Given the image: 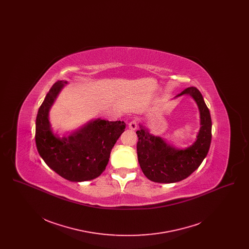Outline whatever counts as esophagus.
<instances>
[{
    "instance_id": "34e87169",
    "label": "esophagus",
    "mask_w": 249,
    "mask_h": 249,
    "mask_svg": "<svg viewBox=\"0 0 249 249\" xmlns=\"http://www.w3.org/2000/svg\"><path fill=\"white\" fill-rule=\"evenodd\" d=\"M128 126H129V129H130L131 130H136V128H137V121L135 119H132L131 121L129 122Z\"/></svg>"
}]
</instances>
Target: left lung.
<instances>
[{
    "label": "left lung",
    "mask_w": 249,
    "mask_h": 249,
    "mask_svg": "<svg viewBox=\"0 0 249 249\" xmlns=\"http://www.w3.org/2000/svg\"><path fill=\"white\" fill-rule=\"evenodd\" d=\"M190 94L196 101L201 114V129L197 140L186 149H177L160 137L149 134L140 126L137 130L138 161L143 175L157 183H175L190 177L199 168L209 151L212 138V120L199 89L190 87L178 96Z\"/></svg>",
    "instance_id": "left-lung-1"
}]
</instances>
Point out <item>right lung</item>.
I'll list each match as a JSON object with an SVG mask.
<instances>
[{
	"label": "right lung",
	"instance_id": "1",
	"mask_svg": "<svg viewBox=\"0 0 249 249\" xmlns=\"http://www.w3.org/2000/svg\"><path fill=\"white\" fill-rule=\"evenodd\" d=\"M64 81H57L48 92L36 117V142L42 159L61 178L70 181L91 180L101 176L110 153L125 130L124 121L96 119L68 138L59 139L50 130L48 111Z\"/></svg>",
	"mask_w": 249,
	"mask_h": 249
}]
</instances>
